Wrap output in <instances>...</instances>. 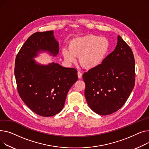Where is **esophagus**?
Instances as JSON below:
<instances>
[{"label":"esophagus","mask_w":149,"mask_h":149,"mask_svg":"<svg viewBox=\"0 0 149 149\" xmlns=\"http://www.w3.org/2000/svg\"><path fill=\"white\" fill-rule=\"evenodd\" d=\"M82 73L80 72H77V77H78V78L81 79L82 77Z\"/></svg>","instance_id":"1"}]
</instances>
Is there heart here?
I'll use <instances>...</instances> for the list:
<instances>
[{
  "label": "heart",
  "mask_w": 149,
  "mask_h": 149,
  "mask_svg": "<svg viewBox=\"0 0 149 149\" xmlns=\"http://www.w3.org/2000/svg\"><path fill=\"white\" fill-rule=\"evenodd\" d=\"M110 42L108 38L95 35H88L72 39L68 43V50L64 49L63 55L68 63H73L75 56L84 68H93L100 65L108 54Z\"/></svg>",
  "instance_id": "obj_1"
}]
</instances>
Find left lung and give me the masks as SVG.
<instances>
[{
	"mask_svg": "<svg viewBox=\"0 0 149 149\" xmlns=\"http://www.w3.org/2000/svg\"><path fill=\"white\" fill-rule=\"evenodd\" d=\"M85 95L90 108L99 115L117 111L124 105L135 82L132 49L118 36L116 49L99 66L83 74Z\"/></svg>",
	"mask_w": 149,
	"mask_h": 149,
	"instance_id": "1",
	"label": "left lung"
}]
</instances>
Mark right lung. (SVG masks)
<instances>
[{"mask_svg": "<svg viewBox=\"0 0 149 149\" xmlns=\"http://www.w3.org/2000/svg\"><path fill=\"white\" fill-rule=\"evenodd\" d=\"M52 31L33 33L17 54L14 74L17 91L33 112L43 117L56 115L63 109L67 94L77 81L74 68L57 63L37 64L32 59L38 52L47 50L54 55L59 52L58 42Z\"/></svg>", "mask_w": 149, "mask_h": 149, "instance_id": "obj_1", "label": "right lung"}]
</instances>
